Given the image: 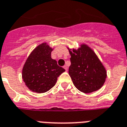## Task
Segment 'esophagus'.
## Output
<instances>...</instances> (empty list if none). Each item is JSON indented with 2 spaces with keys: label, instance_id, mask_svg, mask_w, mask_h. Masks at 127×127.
Wrapping results in <instances>:
<instances>
[{
  "label": "esophagus",
  "instance_id": "obj_1",
  "mask_svg": "<svg viewBox=\"0 0 127 127\" xmlns=\"http://www.w3.org/2000/svg\"><path fill=\"white\" fill-rule=\"evenodd\" d=\"M64 68L65 69V71H67V65H64Z\"/></svg>",
  "mask_w": 127,
  "mask_h": 127
}]
</instances>
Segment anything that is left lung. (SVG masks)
Returning a JSON list of instances; mask_svg holds the SVG:
<instances>
[{"label": "left lung", "mask_w": 127, "mask_h": 127, "mask_svg": "<svg viewBox=\"0 0 127 127\" xmlns=\"http://www.w3.org/2000/svg\"><path fill=\"white\" fill-rule=\"evenodd\" d=\"M67 49L71 55L69 75L75 87L84 93L101 89L107 77V71L94 50L84 43L77 50L69 47Z\"/></svg>", "instance_id": "obj_1"}]
</instances>
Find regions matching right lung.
<instances>
[{"label": "right lung", "instance_id": "right-lung-1", "mask_svg": "<svg viewBox=\"0 0 127 127\" xmlns=\"http://www.w3.org/2000/svg\"><path fill=\"white\" fill-rule=\"evenodd\" d=\"M52 48L43 42L31 52L22 69V79L33 92L44 93L56 85L58 77L65 71L52 59Z\"/></svg>", "mask_w": 127, "mask_h": 127}]
</instances>
